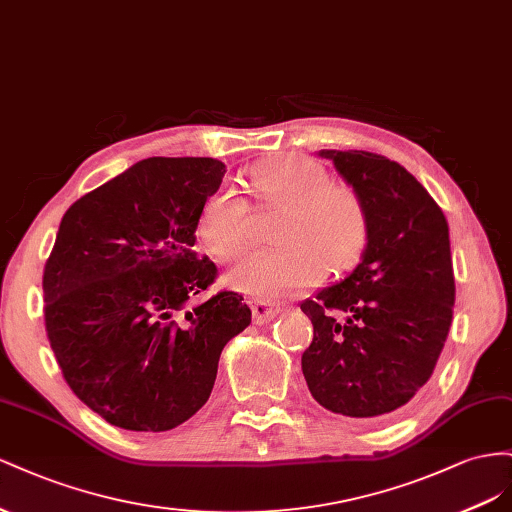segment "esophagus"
<instances>
[{
  "instance_id": "obj_1",
  "label": "esophagus",
  "mask_w": 512,
  "mask_h": 512,
  "mask_svg": "<svg viewBox=\"0 0 512 512\" xmlns=\"http://www.w3.org/2000/svg\"><path fill=\"white\" fill-rule=\"evenodd\" d=\"M251 309H253V317H255L257 324H266V321H270V319L279 315L281 306L270 302V300H253Z\"/></svg>"
}]
</instances>
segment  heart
<instances>
[{
    "label": "heart",
    "mask_w": 512,
    "mask_h": 512,
    "mask_svg": "<svg viewBox=\"0 0 512 512\" xmlns=\"http://www.w3.org/2000/svg\"><path fill=\"white\" fill-rule=\"evenodd\" d=\"M255 197L285 208L274 231L283 248L255 251L229 272V283L253 296H287L319 285L328 268L352 270L371 238L362 197L347 184L328 182V171L302 156L266 160L251 169ZM197 236L216 257H236L251 240V208L233 191L218 188L199 210Z\"/></svg>",
    "instance_id": "1"
}]
</instances>
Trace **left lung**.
Wrapping results in <instances>:
<instances>
[{
	"instance_id": "8db88e82",
	"label": "left lung",
	"mask_w": 512,
	"mask_h": 512,
	"mask_svg": "<svg viewBox=\"0 0 512 512\" xmlns=\"http://www.w3.org/2000/svg\"><path fill=\"white\" fill-rule=\"evenodd\" d=\"M362 197L371 238L356 270L300 309L313 341L302 373L334 414L384 418L429 382L446 343L455 274L442 208L394 160L364 150H321Z\"/></svg>"
}]
</instances>
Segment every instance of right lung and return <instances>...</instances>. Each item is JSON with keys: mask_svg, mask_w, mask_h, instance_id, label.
<instances>
[{"mask_svg": "<svg viewBox=\"0 0 512 512\" xmlns=\"http://www.w3.org/2000/svg\"><path fill=\"white\" fill-rule=\"evenodd\" d=\"M214 158H145L66 210L42 274L45 328L70 390L128 431L197 414L218 358L251 324L199 255L197 216L223 182Z\"/></svg>", "mask_w": 512, "mask_h": 512, "instance_id": "right-lung-1", "label": "right lung"}]
</instances>
